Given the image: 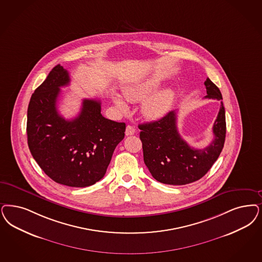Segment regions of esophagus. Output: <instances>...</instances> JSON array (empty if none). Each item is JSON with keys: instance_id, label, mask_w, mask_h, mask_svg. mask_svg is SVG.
<instances>
[{"instance_id": "esophagus-1", "label": "esophagus", "mask_w": 262, "mask_h": 262, "mask_svg": "<svg viewBox=\"0 0 262 262\" xmlns=\"http://www.w3.org/2000/svg\"><path fill=\"white\" fill-rule=\"evenodd\" d=\"M136 127L133 126H126V136H133L136 134Z\"/></svg>"}]
</instances>
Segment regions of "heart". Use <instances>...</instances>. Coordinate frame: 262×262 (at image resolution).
Instances as JSON below:
<instances>
[{
  "label": "heart",
  "instance_id": "heart-1",
  "mask_svg": "<svg viewBox=\"0 0 262 262\" xmlns=\"http://www.w3.org/2000/svg\"><path fill=\"white\" fill-rule=\"evenodd\" d=\"M158 85L159 82L156 78H148L133 86L126 87L124 90V96L130 102H137L144 99L149 93L158 87ZM173 97L174 93L170 89H165L155 94L151 98L147 99L142 105V112L144 116L153 119L163 115L170 107ZM113 100L118 108L121 109L122 111H126L127 106L126 102L121 97L115 96Z\"/></svg>",
  "mask_w": 262,
  "mask_h": 262
}]
</instances>
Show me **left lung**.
Here are the masks:
<instances>
[{
    "mask_svg": "<svg viewBox=\"0 0 262 262\" xmlns=\"http://www.w3.org/2000/svg\"><path fill=\"white\" fill-rule=\"evenodd\" d=\"M205 99L222 100L221 91L209 78L204 82ZM177 115L168 112L164 117L138 125L146 166L154 178L167 185H186L199 180L207 173L222 152L226 140V110L223 101L213 126L214 139L204 149L190 147L178 133Z\"/></svg>",
    "mask_w": 262,
    "mask_h": 262,
    "instance_id": "8db88e82",
    "label": "left lung"
}]
</instances>
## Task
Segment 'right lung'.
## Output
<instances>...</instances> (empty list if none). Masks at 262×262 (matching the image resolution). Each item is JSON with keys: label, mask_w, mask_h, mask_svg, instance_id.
Returning a JSON list of instances; mask_svg holds the SVG:
<instances>
[{"label": "right lung", "mask_w": 262, "mask_h": 262, "mask_svg": "<svg viewBox=\"0 0 262 262\" xmlns=\"http://www.w3.org/2000/svg\"><path fill=\"white\" fill-rule=\"evenodd\" d=\"M71 82L61 64L32 95L27 112L29 149L39 167L58 184L85 188L105 174L126 124L103 117L100 100L83 99L77 117L66 120L57 109L60 88Z\"/></svg>", "instance_id": "right-lung-1"}]
</instances>
